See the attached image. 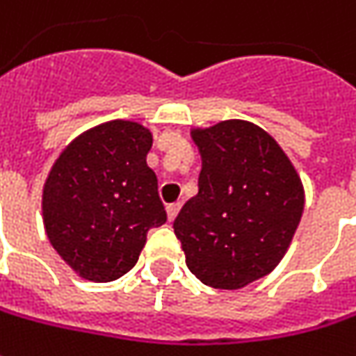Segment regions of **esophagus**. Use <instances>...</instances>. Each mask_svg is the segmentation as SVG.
Wrapping results in <instances>:
<instances>
[{"instance_id":"1","label":"esophagus","mask_w":356,"mask_h":356,"mask_svg":"<svg viewBox=\"0 0 356 356\" xmlns=\"http://www.w3.org/2000/svg\"><path fill=\"white\" fill-rule=\"evenodd\" d=\"M179 211H181V203H171V205H167V217H169V221H175Z\"/></svg>"}]
</instances>
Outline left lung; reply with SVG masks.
Segmentation results:
<instances>
[{
    "mask_svg": "<svg viewBox=\"0 0 356 356\" xmlns=\"http://www.w3.org/2000/svg\"><path fill=\"white\" fill-rule=\"evenodd\" d=\"M203 167L199 193L173 223L187 267L213 289H241L269 275L301 221L305 191L285 151L243 119L191 131Z\"/></svg>",
    "mask_w": 356,
    "mask_h": 356,
    "instance_id": "left-lung-1",
    "label": "left lung"
}]
</instances>
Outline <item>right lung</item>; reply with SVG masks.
Segmentation results:
<instances>
[{
	"label": "right lung",
	"mask_w": 356,
	"mask_h": 356,
	"mask_svg": "<svg viewBox=\"0 0 356 356\" xmlns=\"http://www.w3.org/2000/svg\"><path fill=\"white\" fill-rule=\"evenodd\" d=\"M153 135L115 119L77 135L54 163L43 185L47 239L79 277L109 283L131 270L149 229L167 213L157 175L147 165Z\"/></svg>",
	"instance_id": "right-lung-1"
}]
</instances>
